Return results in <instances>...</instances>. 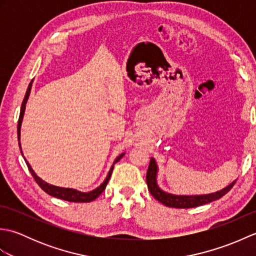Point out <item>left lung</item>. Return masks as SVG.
Wrapping results in <instances>:
<instances>
[{
    "instance_id": "8db88e82",
    "label": "left lung",
    "mask_w": 256,
    "mask_h": 256,
    "mask_svg": "<svg viewBox=\"0 0 256 256\" xmlns=\"http://www.w3.org/2000/svg\"><path fill=\"white\" fill-rule=\"evenodd\" d=\"M157 174H158V165L155 160L154 157H150V166L146 174V182L152 196L158 200L160 202L165 204L166 206L170 208H194V206H202L206 204H210L212 201L218 200L221 197H224L228 194L236 184V180H233L231 184H228L224 189L218 190V192L206 194H174L170 192H164L157 184Z\"/></svg>"
}]
</instances>
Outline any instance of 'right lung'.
Segmentation results:
<instances>
[{"label":"right lung","instance_id":"1","mask_svg":"<svg viewBox=\"0 0 256 256\" xmlns=\"http://www.w3.org/2000/svg\"><path fill=\"white\" fill-rule=\"evenodd\" d=\"M32 81H34V79H32L30 81V84H28V88H27V91H26V94L24 96V100H23V103H22V106H20V118H18V145H20V153L22 155H23V158L26 162L27 167H28V170L32 174V176L34 177V179L36 180V182L38 184V186H40L42 190H44L45 192H47L48 194L52 196V197H56V198H59V199H62V200H66V201H70V202H90V201H94V199H96L103 192V190L106 189V184L108 182V180H110V177L112 175V170L114 168V164L116 162H118L122 158V157L124 156L125 153H122L120 154L116 160L113 162V164L110 168V170H108V175L106 177L104 180H103V182L100 184V186H98L96 189L94 190H90V192H80V190H77V189H74V188H64V187H58V186H54V184H48L46 182L42 180V179L40 177H38L36 175V172H34V170H32L30 164L28 162V160H27L25 158V156L23 154V150H22V146H20V128H22V122H23V118H24V113H25V108H26V103H27V100H28L30 98V90H32Z\"/></svg>","mask_w":256,"mask_h":256}]
</instances>
